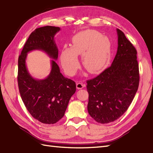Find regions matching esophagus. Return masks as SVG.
Instances as JSON below:
<instances>
[{
    "mask_svg": "<svg viewBox=\"0 0 153 153\" xmlns=\"http://www.w3.org/2000/svg\"><path fill=\"white\" fill-rule=\"evenodd\" d=\"M85 87V85L83 83L81 82V81H79V82H77L76 84V87L77 89H81V88H84Z\"/></svg>",
    "mask_w": 153,
    "mask_h": 153,
    "instance_id": "34e87169",
    "label": "esophagus"
}]
</instances>
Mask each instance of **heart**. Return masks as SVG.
<instances>
[{"instance_id":"heart-1","label":"heart","mask_w":153,"mask_h":153,"mask_svg":"<svg viewBox=\"0 0 153 153\" xmlns=\"http://www.w3.org/2000/svg\"><path fill=\"white\" fill-rule=\"evenodd\" d=\"M72 43V47L65 46L60 53L62 66L68 75L72 76L76 72L79 66V55H82L85 68L92 73L104 68L110 59V42L98 31L80 32L73 37Z\"/></svg>"}]
</instances>
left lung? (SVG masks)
Masks as SVG:
<instances>
[{
    "label": "left lung",
    "instance_id": "left-lung-1",
    "mask_svg": "<svg viewBox=\"0 0 153 153\" xmlns=\"http://www.w3.org/2000/svg\"><path fill=\"white\" fill-rule=\"evenodd\" d=\"M118 48L111 66L87 81L88 112L96 121H115L129 108L140 82L137 51L119 28Z\"/></svg>",
    "mask_w": 153,
    "mask_h": 153
}]
</instances>
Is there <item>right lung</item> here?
Segmentation results:
<instances>
[{
    "mask_svg": "<svg viewBox=\"0 0 153 153\" xmlns=\"http://www.w3.org/2000/svg\"><path fill=\"white\" fill-rule=\"evenodd\" d=\"M59 27L45 26L32 33L18 59L19 91L27 109L35 119L42 123L55 124L62 119L72 96L76 91V83L62 76L55 60H51V70L44 79H36L26 66L27 53L35 49L45 51L51 58H58V49L54 40Z\"/></svg>",
    "mask_w": 153,
    "mask_h": 153,
    "instance_id": "obj_1",
    "label": "right lung"
}]
</instances>
